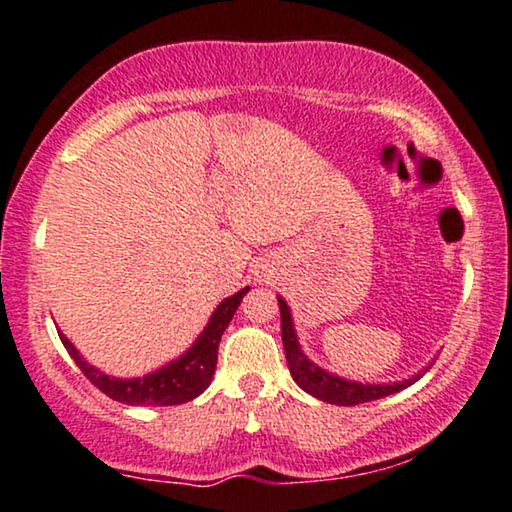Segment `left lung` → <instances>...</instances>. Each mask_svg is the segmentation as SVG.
<instances>
[{
  "label": "left lung",
  "instance_id": "1",
  "mask_svg": "<svg viewBox=\"0 0 512 512\" xmlns=\"http://www.w3.org/2000/svg\"><path fill=\"white\" fill-rule=\"evenodd\" d=\"M279 314H282V342L286 352V363H289L291 377L298 382V387L312 394L319 401L333 403V405H359L368 401H377V398H384L389 394H396L405 387H410L412 382H417L424 373L412 377V380H403L398 384H361V382H349L345 377L331 375L326 370L307 359V356L300 352L296 331H293V321L289 305L279 298ZM429 370V368H426Z\"/></svg>",
  "mask_w": 512,
  "mask_h": 512
}]
</instances>
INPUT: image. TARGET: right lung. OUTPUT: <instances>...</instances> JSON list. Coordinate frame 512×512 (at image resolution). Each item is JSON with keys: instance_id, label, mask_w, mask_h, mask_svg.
<instances>
[{"instance_id": "right-lung-1", "label": "right lung", "mask_w": 512, "mask_h": 512, "mask_svg": "<svg viewBox=\"0 0 512 512\" xmlns=\"http://www.w3.org/2000/svg\"><path fill=\"white\" fill-rule=\"evenodd\" d=\"M247 291L249 286L247 289L237 291L235 296L226 298L219 307H216L207 328L184 356L167 363L165 368L156 370V373L137 377V380H116V377L100 373V370L88 366V363L81 359L76 347L62 333L60 340L69 356L76 361V366L81 368V373L86 375L102 394L114 398V401L128 405H179L193 401V398L200 396L202 391L209 387V382H212L216 361H219L221 335L228 328L230 319H233V314L237 307H240Z\"/></svg>"}]
</instances>
